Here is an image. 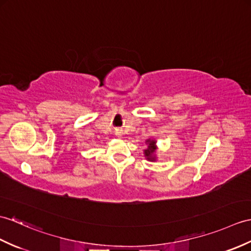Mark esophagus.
Returning a JSON list of instances; mask_svg holds the SVG:
<instances>
[{"instance_id":"34e87169","label":"esophagus","mask_w":251,"mask_h":251,"mask_svg":"<svg viewBox=\"0 0 251 251\" xmlns=\"http://www.w3.org/2000/svg\"><path fill=\"white\" fill-rule=\"evenodd\" d=\"M122 133H123V132H122L121 130H118V131H116V132H115V135H116V136H118V137H122Z\"/></svg>"}]
</instances>
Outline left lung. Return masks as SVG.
Returning <instances> with one entry per match:
<instances>
[{
  "mask_svg": "<svg viewBox=\"0 0 251 251\" xmlns=\"http://www.w3.org/2000/svg\"><path fill=\"white\" fill-rule=\"evenodd\" d=\"M145 143L148 144V148L144 150L145 158H147L150 161H155L156 160V155L155 154H156V150H157L156 141L153 139H148L147 141H145Z\"/></svg>",
  "mask_w": 251,
  "mask_h": 251,
  "instance_id": "left-lung-1",
  "label": "left lung"
}]
</instances>
